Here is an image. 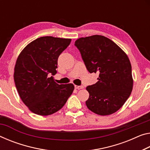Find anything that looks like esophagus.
I'll return each mask as SVG.
<instances>
[{"label":"esophagus","instance_id":"34e87169","mask_svg":"<svg viewBox=\"0 0 150 150\" xmlns=\"http://www.w3.org/2000/svg\"><path fill=\"white\" fill-rule=\"evenodd\" d=\"M75 88L77 89H83V86H82V85H75Z\"/></svg>","mask_w":150,"mask_h":150}]
</instances>
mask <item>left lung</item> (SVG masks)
Returning a JSON list of instances; mask_svg holds the SVG:
<instances>
[{
  "label": "left lung",
  "mask_w": 150,
  "mask_h": 150,
  "mask_svg": "<svg viewBox=\"0 0 150 150\" xmlns=\"http://www.w3.org/2000/svg\"><path fill=\"white\" fill-rule=\"evenodd\" d=\"M75 45L88 71L99 74L98 81L86 87L89 93L85 102L87 108L99 115L116 112L129 97L134 84L127 54L102 35L79 38Z\"/></svg>",
  "instance_id": "left-lung-1"
}]
</instances>
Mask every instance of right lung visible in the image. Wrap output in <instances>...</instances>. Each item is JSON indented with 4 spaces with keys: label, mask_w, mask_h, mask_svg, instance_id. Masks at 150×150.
Returning <instances> with one entry per match:
<instances>
[{
    "label": "right lung",
    "mask_w": 150,
    "mask_h": 150,
    "mask_svg": "<svg viewBox=\"0 0 150 150\" xmlns=\"http://www.w3.org/2000/svg\"><path fill=\"white\" fill-rule=\"evenodd\" d=\"M71 39L42 37L28 44L16 59L14 80L21 99L30 111L49 115L63 108L74 90L72 83L54 81L57 60Z\"/></svg>",
    "instance_id": "right-lung-1"
}]
</instances>
